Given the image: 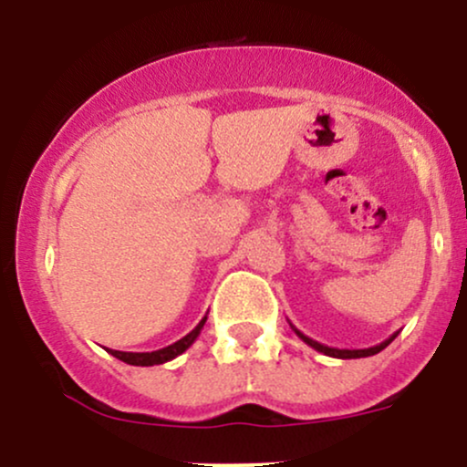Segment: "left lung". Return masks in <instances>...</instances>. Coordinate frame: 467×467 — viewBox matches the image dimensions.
I'll list each match as a JSON object with an SVG mask.
<instances>
[{
    "label": "left lung",
    "instance_id": "obj_1",
    "mask_svg": "<svg viewBox=\"0 0 467 467\" xmlns=\"http://www.w3.org/2000/svg\"><path fill=\"white\" fill-rule=\"evenodd\" d=\"M289 327H292L294 334L301 337L305 345H309V347H312V349L325 353V356H329V358H340V360H353V358H368V356H375V353H379L382 349H387L390 342H393L395 337H398V334H400V331H395V334L389 336L387 340L379 342V345H375V347H368V349H336V347H327V345H320V342L312 340V337L305 336L303 331H298L296 327H294L292 323H289Z\"/></svg>",
    "mask_w": 467,
    "mask_h": 467
}]
</instances>
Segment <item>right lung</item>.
I'll list each match as a JSON object with an SVG mask.
<instances>
[{
	"label": "right lung",
	"instance_id": "add662e5",
	"mask_svg": "<svg viewBox=\"0 0 467 467\" xmlns=\"http://www.w3.org/2000/svg\"><path fill=\"white\" fill-rule=\"evenodd\" d=\"M206 318L208 316H203L200 320V325L195 327V329L191 331V334H186L184 337H180L178 342H173V345L164 347V349H158V351H144V353H133V351H116V349H107V353H111V356L118 358V360L127 362V364H133V367H153V364H164L169 360H173V358H178L180 353H184L192 342L197 340V336L202 334L203 325H206Z\"/></svg>",
	"mask_w": 467,
	"mask_h": 467
}]
</instances>
